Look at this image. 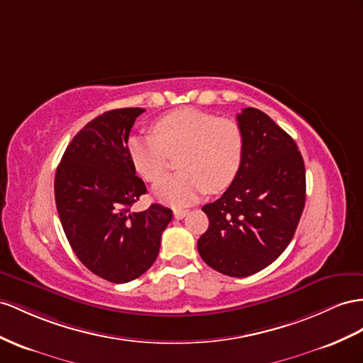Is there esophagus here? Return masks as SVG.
<instances>
[{"label":"esophagus","mask_w":363,"mask_h":363,"mask_svg":"<svg viewBox=\"0 0 363 363\" xmlns=\"http://www.w3.org/2000/svg\"><path fill=\"white\" fill-rule=\"evenodd\" d=\"M189 215V210H174L173 211V216H174V219H182V218H185Z\"/></svg>","instance_id":"obj_1"}]
</instances>
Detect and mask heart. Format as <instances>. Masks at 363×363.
<instances>
[{
	"mask_svg": "<svg viewBox=\"0 0 363 363\" xmlns=\"http://www.w3.org/2000/svg\"><path fill=\"white\" fill-rule=\"evenodd\" d=\"M153 132L130 136L127 153L136 172L150 182L164 174L169 155H179V172L155 184L153 194L160 201L185 207L203 193H219L235 181L244 155V133L238 121L182 108L157 121Z\"/></svg>",
	"mask_w": 363,
	"mask_h": 363,
	"instance_id": "1",
	"label": "heart"
}]
</instances>
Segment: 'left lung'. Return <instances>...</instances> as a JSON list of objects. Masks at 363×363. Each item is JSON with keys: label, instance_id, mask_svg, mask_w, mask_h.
Wrapping results in <instances>:
<instances>
[{"label": "left lung", "instance_id": "1", "mask_svg": "<svg viewBox=\"0 0 363 363\" xmlns=\"http://www.w3.org/2000/svg\"><path fill=\"white\" fill-rule=\"evenodd\" d=\"M236 118L242 162L225 193L202 207L210 224L198 252L213 270L245 277L291 242L305 206V165L293 138L264 111L247 107Z\"/></svg>", "mask_w": 363, "mask_h": 363}]
</instances>
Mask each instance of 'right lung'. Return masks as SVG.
I'll return each mask as SVG.
<instances>
[{"mask_svg": "<svg viewBox=\"0 0 363 363\" xmlns=\"http://www.w3.org/2000/svg\"><path fill=\"white\" fill-rule=\"evenodd\" d=\"M144 108L106 111L72 139L55 174V202L77 257L108 282L144 274L160 253L161 235L173 211L152 203L130 207L147 193L127 153V141Z\"/></svg>", "mask_w": 363, "mask_h": 363, "instance_id": "add662e5", "label": "right lung"}]
</instances>
